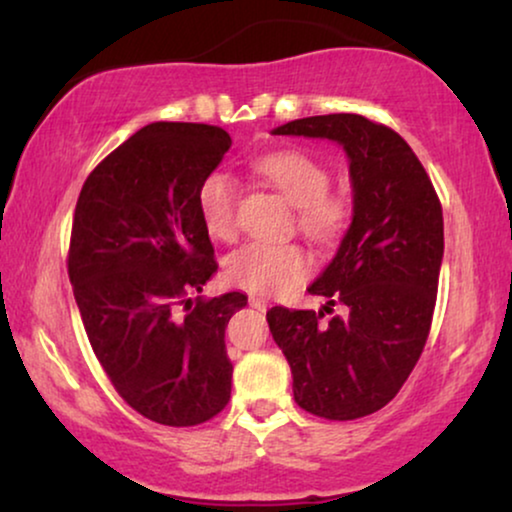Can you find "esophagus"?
<instances>
[{
	"label": "esophagus",
	"mask_w": 512,
	"mask_h": 512,
	"mask_svg": "<svg viewBox=\"0 0 512 512\" xmlns=\"http://www.w3.org/2000/svg\"><path fill=\"white\" fill-rule=\"evenodd\" d=\"M249 305L254 307V310H258V312L268 310V300L261 298V296H251V298H249Z\"/></svg>",
	"instance_id": "obj_1"
}]
</instances>
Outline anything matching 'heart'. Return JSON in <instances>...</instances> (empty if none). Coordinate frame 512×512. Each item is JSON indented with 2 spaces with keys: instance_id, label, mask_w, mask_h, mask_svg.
<instances>
[{
  "instance_id": "obj_1",
  "label": "heart",
  "mask_w": 512,
  "mask_h": 512,
  "mask_svg": "<svg viewBox=\"0 0 512 512\" xmlns=\"http://www.w3.org/2000/svg\"><path fill=\"white\" fill-rule=\"evenodd\" d=\"M256 172L296 207L300 233L317 244H331L342 235L349 205L328 193L331 174L317 158L303 151H277L258 158ZM237 184L228 172H209L198 186V212L207 233L230 242L237 233ZM230 282L251 293L275 296L289 291L310 272V258L298 244L249 242L228 258Z\"/></svg>"
}]
</instances>
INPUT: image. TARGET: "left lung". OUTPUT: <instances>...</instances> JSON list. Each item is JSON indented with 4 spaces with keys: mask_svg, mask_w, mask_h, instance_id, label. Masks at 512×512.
I'll return each instance as SVG.
<instances>
[{
    "mask_svg": "<svg viewBox=\"0 0 512 512\" xmlns=\"http://www.w3.org/2000/svg\"><path fill=\"white\" fill-rule=\"evenodd\" d=\"M272 135L328 139L349 160L352 223L307 286L319 314L272 307L270 333L291 366L293 398L317 417L384 408L422 356L443 263V209L415 151L359 114L298 118ZM338 304L340 315L321 322Z\"/></svg>",
    "mask_w": 512,
    "mask_h": 512,
    "instance_id": "1",
    "label": "left lung"
}]
</instances>
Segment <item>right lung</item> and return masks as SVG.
I'll use <instances>...</instances> for the list:
<instances>
[{
	"label": "right lung",
	"instance_id": "1",
	"mask_svg": "<svg viewBox=\"0 0 512 512\" xmlns=\"http://www.w3.org/2000/svg\"><path fill=\"white\" fill-rule=\"evenodd\" d=\"M230 144L214 125L149 123L76 202L69 282L88 340L123 401L165 426L202 424L230 401L226 326L247 296L191 298L219 268L198 186Z\"/></svg>",
	"mask_w": 512,
	"mask_h": 512
}]
</instances>
